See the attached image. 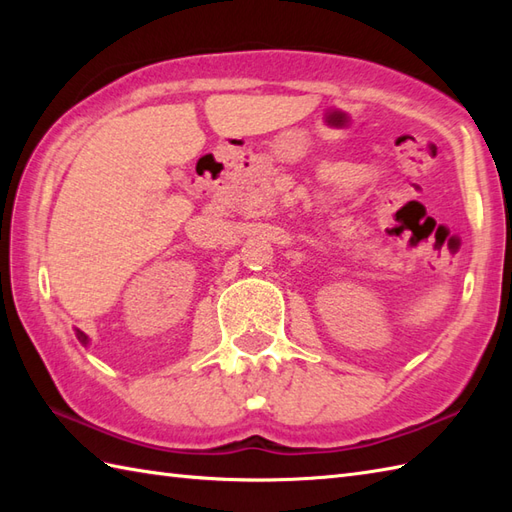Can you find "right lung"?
Returning <instances> with one entry per match:
<instances>
[{
  "label": "right lung",
  "instance_id": "1",
  "mask_svg": "<svg viewBox=\"0 0 512 512\" xmlns=\"http://www.w3.org/2000/svg\"><path fill=\"white\" fill-rule=\"evenodd\" d=\"M76 336H79V341L85 345V343H88V336H85L83 332H76Z\"/></svg>",
  "mask_w": 512,
  "mask_h": 512
}]
</instances>
